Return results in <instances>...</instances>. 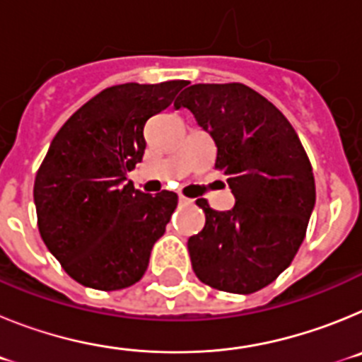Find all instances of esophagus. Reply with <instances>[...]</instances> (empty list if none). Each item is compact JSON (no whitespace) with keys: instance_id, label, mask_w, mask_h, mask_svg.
I'll return each instance as SVG.
<instances>
[{"instance_id":"1","label":"esophagus","mask_w":362,"mask_h":362,"mask_svg":"<svg viewBox=\"0 0 362 362\" xmlns=\"http://www.w3.org/2000/svg\"><path fill=\"white\" fill-rule=\"evenodd\" d=\"M179 203H181V204H190V203H194V201L188 199V197H185V196H179Z\"/></svg>"}]
</instances>
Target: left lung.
Masks as SVG:
<instances>
[{"label":"left lung","instance_id":"8db88e82","mask_svg":"<svg viewBox=\"0 0 362 362\" xmlns=\"http://www.w3.org/2000/svg\"><path fill=\"white\" fill-rule=\"evenodd\" d=\"M188 108L217 146L235 197L217 212L197 199L206 223L188 239L192 268L204 284L252 293L290 267L315 206L310 159L290 121L241 83L190 85L174 103Z\"/></svg>","mask_w":362,"mask_h":362}]
</instances>
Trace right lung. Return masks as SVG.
Segmentation results:
<instances>
[{
	"label": "right lung",
	"instance_id": "obj_1",
	"mask_svg": "<svg viewBox=\"0 0 362 362\" xmlns=\"http://www.w3.org/2000/svg\"><path fill=\"white\" fill-rule=\"evenodd\" d=\"M185 85L105 88L50 143L34 183L37 226L50 254L83 286L110 292L145 276L177 194L148 196L127 179L145 153V123Z\"/></svg>",
	"mask_w": 362,
	"mask_h": 362
}]
</instances>
